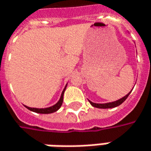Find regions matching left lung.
<instances>
[{"mask_svg": "<svg viewBox=\"0 0 151 151\" xmlns=\"http://www.w3.org/2000/svg\"><path fill=\"white\" fill-rule=\"evenodd\" d=\"M132 91L128 93V94H127L125 97H123L122 98H121V99H119V100H117V101H112V102H107V103H94V102L91 101L90 100H88V101L91 105L93 106H94V107H97V108H102V109H106V108H113V107H116V106H117L121 105L123 101H125L127 97H128V96L130 95V93H132Z\"/></svg>", "mask_w": 151, "mask_h": 151, "instance_id": "1", "label": "left lung"}]
</instances>
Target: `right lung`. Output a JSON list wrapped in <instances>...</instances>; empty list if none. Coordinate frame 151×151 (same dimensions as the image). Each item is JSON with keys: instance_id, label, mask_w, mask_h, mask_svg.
<instances>
[{"instance_id": "right-lung-1", "label": "right lung", "mask_w": 151, "mask_h": 151, "mask_svg": "<svg viewBox=\"0 0 151 151\" xmlns=\"http://www.w3.org/2000/svg\"><path fill=\"white\" fill-rule=\"evenodd\" d=\"M66 87H67V84L65 86V88L63 89V91L62 92V94H61V97L59 98L58 101L55 104V105L52 106H50V107H46V108H35V107H29L27 106H24L27 109H29V111H32L34 112H36V113H40V114H50V113H53V112H55L61 107V106L63 104V93H64V91L66 89Z\"/></svg>"}]
</instances>
